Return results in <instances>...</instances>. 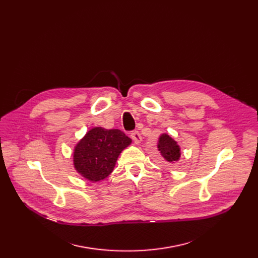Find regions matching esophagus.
<instances>
[{
	"mask_svg": "<svg viewBox=\"0 0 258 258\" xmlns=\"http://www.w3.org/2000/svg\"><path fill=\"white\" fill-rule=\"evenodd\" d=\"M131 137H132L133 141H134L136 144L141 143V141H142V136H141V134H140L139 132H137V131L133 132V133L131 134Z\"/></svg>",
	"mask_w": 258,
	"mask_h": 258,
	"instance_id": "1",
	"label": "esophagus"
}]
</instances>
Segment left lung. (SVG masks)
Segmentation results:
<instances>
[{"label": "left lung", "instance_id": "obj_1", "mask_svg": "<svg viewBox=\"0 0 258 258\" xmlns=\"http://www.w3.org/2000/svg\"><path fill=\"white\" fill-rule=\"evenodd\" d=\"M157 150L159 151L161 157L168 162L175 163L180 160L181 148L177 141L168 134H160L157 140Z\"/></svg>", "mask_w": 258, "mask_h": 258}]
</instances>
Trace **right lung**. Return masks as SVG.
<instances>
[{"label": "right lung", "mask_w": 258, "mask_h": 258, "mask_svg": "<svg viewBox=\"0 0 258 258\" xmlns=\"http://www.w3.org/2000/svg\"><path fill=\"white\" fill-rule=\"evenodd\" d=\"M131 144L132 139L120 130L92 127L73 149L74 169L90 182L104 180L113 172L120 153Z\"/></svg>", "instance_id": "add662e5"}]
</instances>
